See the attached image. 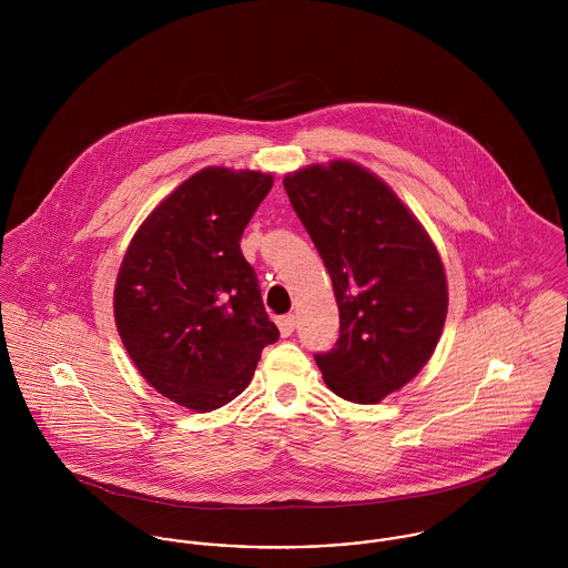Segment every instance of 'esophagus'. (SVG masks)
<instances>
[{"instance_id": "obj_1", "label": "esophagus", "mask_w": 568, "mask_h": 568, "mask_svg": "<svg viewBox=\"0 0 568 568\" xmlns=\"http://www.w3.org/2000/svg\"><path fill=\"white\" fill-rule=\"evenodd\" d=\"M280 332H282V336H291L293 332H295V315H286V317H282L280 322Z\"/></svg>"}]
</instances>
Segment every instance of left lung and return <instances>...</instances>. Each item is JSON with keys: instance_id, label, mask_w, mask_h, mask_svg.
I'll return each mask as SVG.
<instances>
[{"instance_id": "obj_1", "label": "left lung", "mask_w": 568, "mask_h": 568, "mask_svg": "<svg viewBox=\"0 0 568 568\" xmlns=\"http://www.w3.org/2000/svg\"><path fill=\"white\" fill-rule=\"evenodd\" d=\"M332 280L341 332L315 361L343 400L376 405L433 356L448 313L439 251L398 194L349 160L284 176Z\"/></svg>"}]
</instances>
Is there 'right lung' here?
<instances>
[{
  "label": "right lung",
  "instance_id": "add662e5",
  "mask_svg": "<svg viewBox=\"0 0 568 568\" xmlns=\"http://www.w3.org/2000/svg\"><path fill=\"white\" fill-rule=\"evenodd\" d=\"M273 174L207 165L144 219L122 257L113 315L144 381L196 413L232 403L280 338L241 239Z\"/></svg>",
  "mask_w": 568,
  "mask_h": 568
}]
</instances>
